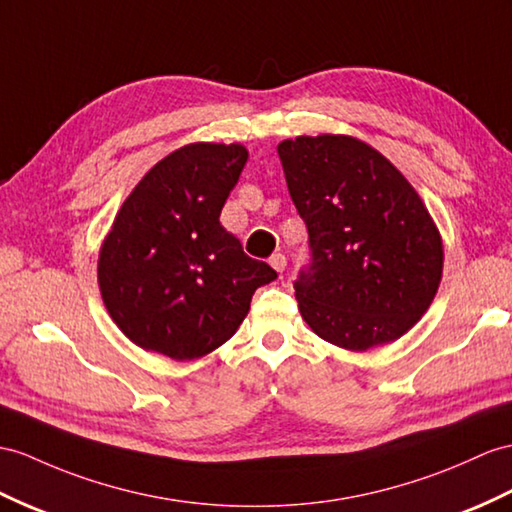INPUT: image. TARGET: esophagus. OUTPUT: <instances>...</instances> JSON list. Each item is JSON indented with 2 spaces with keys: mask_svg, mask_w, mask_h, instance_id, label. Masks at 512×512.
<instances>
[{
  "mask_svg": "<svg viewBox=\"0 0 512 512\" xmlns=\"http://www.w3.org/2000/svg\"><path fill=\"white\" fill-rule=\"evenodd\" d=\"M269 265L276 269L278 273H282L284 271V267H286V258H284V254H271V258H269Z\"/></svg>",
  "mask_w": 512,
  "mask_h": 512,
  "instance_id": "obj_1",
  "label": "esophagus"
}]
</instances>
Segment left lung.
I'll return each mask as SVG.
<instances>
[{
	"instance_id": "obj_1",
	"label": "left lung",
	"mask_w": 512,
	"mask_h": 512,
	"mask_svg": "<svg viewBox=\"0 0 512 512\" xmlns=\"http://www.w3.org/2000/svg\"><path fill=\"white\" fill-rule=\"evenodd\" d=\"M286 186L308 228L299 313L317 336L365 352L406 334L443 273V243L410 182L378 149L345 134L278 145Z\"/></svg>"
}]
</instances>
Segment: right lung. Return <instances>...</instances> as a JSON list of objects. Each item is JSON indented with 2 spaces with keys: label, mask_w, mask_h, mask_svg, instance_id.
<instances>
[{
  "label": "right lung",
  "mask_w": 512,
  "mask_h": 512,
  "mask_svg": "<svg viewBox=\"0 0 512 512\" xmlns=\"http://www.w3.org/2000/svg\"><path fill=\"white\" fill-rule=\"evenodd\" d=\"M247 162L239 143H191L134 186L99 249L112 321L143 350L206 356L243 323L258 286L278 278L219 223Z\"/></svg>",
  "instance_id": "obj_1"
}]
</instances>
